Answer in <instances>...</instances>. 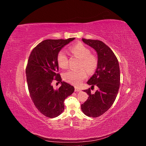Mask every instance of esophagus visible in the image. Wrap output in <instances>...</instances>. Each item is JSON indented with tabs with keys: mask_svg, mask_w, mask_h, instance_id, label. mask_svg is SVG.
Listing matches in <instances>:
<instances>
[{
	"mask_svg": "<svg viewBox=\"0 0 146 146\" xmlns=\"http://www.w3.org/2000/svg\"><path fill=\"white\" fill-rule=\"evenodd\" d=\"M81 91V90L79 88H78L77 86L75 87V91H76V92H79V91Z\"/></svg>",
	"mask_w": 146,
	"mask_h": 146,
	"instance_id": "1",
	"label": "esophagus"
}]
</instances>
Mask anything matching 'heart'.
Returning a JSON list of instances; mask_svg holds the SVG:
<instances>
[{"mask_svg":"<svg viewBox=\"0 0 146 146\" xmlns=\"http://www.w3.org/2000/svg\"><path fill=\"white\" fill-rule=\"evenodd\" d=\"M72 54L80 58L79 68L77 70H70L63 74L64 80L74 85H79L87 77V69L90 73L94 72L98 66V58L95 55L91 54V50L82 42H78L70 47ZM56 61L59 67L67 69L69 61L66 53L61 50L56 56Z\"/></svg>","mask_w":146,"mask_h":146,"instance_id":"1","label":"heart"}]
</instances>
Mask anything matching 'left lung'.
I'll return each mask as SVG.
<instances>
[{"mask_svg": "<svg viewBox=\"0 0 146 146\" xmlns=\"http://www.w3.org/2000/svg\"><path fill=\"white\" fill-rule=\"evenodd\" d=\"M82 41L98 54V68L87 83L91 88L97 86L99 89L94 94H91L90 88L83 91L89 96L81 105V108L85 115L97 117L107 111L116 98L120 85V69L116 55L102 41L84 38Z\"/></svg>", "mask_w": 146, "mask_h": 146, "instance_id": "obj_1", "label": "left lung"}]
</instances>
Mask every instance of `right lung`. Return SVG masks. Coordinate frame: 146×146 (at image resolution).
Segmentation results:
<instances>
[{"label":"right lung","instance_id":"add662e5","mask_svg":"<svg viewBox=\"0 0 146 146\" xmlns=\"http://www.w3.org/2000/svg\"><path fill=\"white\" fill-rule=\"evenodd\" d=\"M74 39H46L38 44L29 56L25 70L29 93L36 108L47 117H55L62 113L64 100L74 91L73 86L61 81L57 73L56 61L61 48ZM54 80L62 83L57 90L51 85Z\"/></svg>","mask_w":146,"mask_h":146}]
</instances>
